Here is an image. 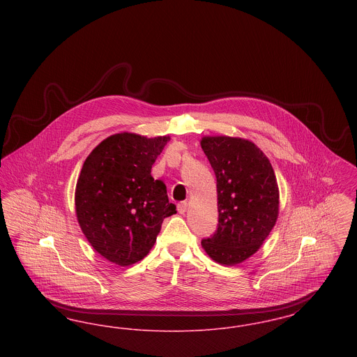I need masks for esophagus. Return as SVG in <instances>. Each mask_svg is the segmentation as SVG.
<instances>
[{
  "label": "esophagus",
  "instance_id": "1",
  "mask_svg": "<svg viewBox=\"0 0 357 357\" xmlns=\"http://www.w3.org/2000/svg\"><path fill=\"white\" fill-rule=\"evenodd\" d=\"M187 210V202H181V204H178V211L181 213V214H185Z\"/></svg>",
  "mask_w": 357,
  "mask_h": 357
}]
</instances>
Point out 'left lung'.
<instances>
[{"mask_svg":"<svg viewBox=\"0 0 357 357\" xmlns=\"http://www.w3.org/2000/svg\"><path fill=\"white\" fill-rule=\"evenodd\" d=\"M217 178L218 227L202 239L221 265H237L261 248L278 217V185L266 155L253 142L230 136L201 140Z\"/></svg>","mask_w":357,"mask_h":357,"instance_id":"obj_1","label":"left lung"}]
</instances>
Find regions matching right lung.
Segmentation results:
<instances>
[{
	"label": "right lung",
	"instance_id": "obj_1",
	"mask_svg": "<svg viewBox=\"0 0 357 357\" xmlns=\"http://www.w3.org/2000/svg\"><path fill=\"white\" fill-rule=\"evenodd\" d=\"M169 140L115 134L85 159L75 192L77 221L91 246L116 265L143 259L163 220L176 213L165 183L151 176Z\"/></svg>",
	"mask_w": 357,
	"mask_h": 357
}]
</instances>
